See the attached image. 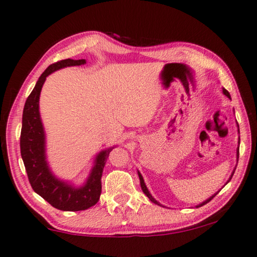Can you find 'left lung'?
Listing matches in <instances>:
<instances>
[{"label":"left lung","instance_id":"1","mask_svg":"<svg viewBox=\"0 0 257 257\" xmlns=\"http://www.w3.org/2000/svg\"><path fill=\"white\" fill-rule=\"evenodd\" d=\"M222 93H223V94H225L227 97H229V99H230V94H229V92H228V91L226 90V88H222ZM237 127L239 128V125L237 124ZM238 132H239V129H238ZM239 141H240V139H239ZM238 143H239V142H238ZM238 157H239V148H237V161H238ZM235 170H236V169H235ZM234 173H235V171L232 172V174H231V176L229 177V180H228V182H229V181L231 180V177H232V175H234ZM138 176H139V180H141V186H142V190H143V192L147 195L148 199L151 200L152 202H154V203H155V204H158V206H161V204L158 203V202L156 201V200L152 197V194L149 193V191H148V189H147V186H146V184H145V182H144L143 176H142V174H141V173H139V172H138ZM228 182H227V183H228ZM227 183H226V184H227ZM219 191H220V190H219ZM219 191H218V192H219ZM218 192H217V193H218ZM217 193H216V194H213L212 197H210V198H209L208 200H206V201H204V202H202V203L198 204L197 208H199V207H202V206H204V204H206V203H208L209 201H211V200H212L214 197H216Z\"/></svg>","mask_w":257,"mask_h":257}]
</instances>
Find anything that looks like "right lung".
<instances>
[{"instance_id": "add662e5", "label": "right lung", "mask_w": 257, "mask_h": 257, "mask_svg": "<svg viewBox=\"0 0 257 257\" xmlns=\"http://www.w3.org/2000/svg\"><path fill=\"white\" fill-rule=\"evenodd\" d=\"M85 63V59L74 60L68 58L51 64L41 74L34 90L28 96L22 114L20 149L28 179L36 193H38L54 208L63 211L86 210L99 201L102 188V173L109 154L114 148L111 147L99 153L86 183L81 188H75L55 177L46 162L45 132L39 113L41 87L44 85L46 77L53 72L67 66L84 65Z\"/></svg>"}]
</instances>
